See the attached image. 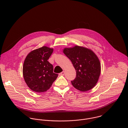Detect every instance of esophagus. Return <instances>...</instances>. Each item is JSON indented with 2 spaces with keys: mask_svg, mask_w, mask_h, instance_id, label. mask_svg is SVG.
Here are the masks:
<instances>
[{
  "mask_svg": "<svg viewBox=\"0 0 128 128\" xmlns=\"http://www.w3.org/2000/svg\"><path fill=\"white\" fill-rule=\"evenodd\" d=\"M65 74V71H62V72L60 73V74H60V76H64Z\"/></svg>",
  "mask_w": 128,
  "mask_h": 128,
  "instance_id": "34e87169",
  "label": "esophagus"
}]
</instances>
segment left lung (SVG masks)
<instances>
[{"mask_svg":"<svg viewBox=\"0 0 128 128\" xmlns=\"http://www.w3.org/2000/svg\"><path fill=\"white\" fill-rule=\"evenodd\" d=\"M63 52L76 72V78L71 81L72 86L82 92L93 88L101 72V64L96 54L90 49L78 46L64 48Z\"/></svg>","mask_w":128,"mask_h":128,"instance_id":"left-lung-1","label":"left lung"}]
</instances>
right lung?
Instances as JSON below:
<instances>
[{
	"instance_id": "1",
	"label": "right lung",
	"mask_w": 128,
	"mask_h": 128,
	"mask_svg": "<svg viewBox=\"0 0 128 128\" xmlns=\"http://www.w3.org/2000/svg\"><path fill=\"white\" fill-rule=\"evenodd\" d=\"M53 50L44 46L31 51L25 59L23 77L28 86L34 92H46L58 77V74L53 72L52 65L48 61Z\"/></svg>"
}]
</instances>
